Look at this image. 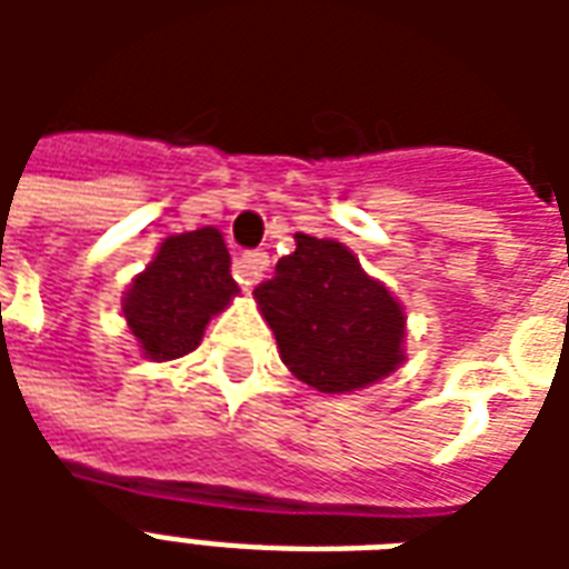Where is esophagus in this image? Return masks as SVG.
Segmentation results:
<instances>
[{"label":"esophagus","mask_w":569,"mask_h":569,"mask_svg":"<svg viewBox=\"0 0 569 569\" xmlns=\"http://www.w3.org/2000/svg\"><path fill=\"white\" fill-rule=\"evenodd\" d=\"M268 264H271L268 252H243V256L234 261L237 283L247 286V289L259 286L261 277H264V271H268Z\"/></svg>","instance_id":"esophagus-1"}]
</instances>
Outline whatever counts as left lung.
Returning a JSON list of instances; mask_svg holds the SVG:
<instances>
[{"label": "left lung", "mask_w": 569, "mask_h": 569, "mask_svg": "<svg viewBox=\"0 0 569 569\" xmlns=\"http://www.w3.org/2000/svg\"><path fill=\"white\" fill-rule=\"evenodd\" d=\"M256 301L286 369L320 393H353L406 362V310L338 240L296 234Z\"/></svg>", "instance_id": "obj_1"}]
</instances>
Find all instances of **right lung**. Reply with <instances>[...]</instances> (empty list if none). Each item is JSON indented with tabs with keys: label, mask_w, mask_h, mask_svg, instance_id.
<instances>
[{
	"label": "right lung",
	"mask_w": 569,
	"mask_h": 569,
	"mask_svg": "<svg viewBox=\"0 0 569 569\" xmlns=\"http://www.w3.org/2000/svg\"><path fill=\"white\" fill-rule=\"evenodd\" d=\"M237 292L222 234L198 228L163 240L149 268L133 277L121 310L142 357L167 362L191 353Z\"/></svg>",
	"instance_id": "obj_1"
}]
</instances>
